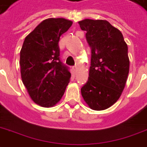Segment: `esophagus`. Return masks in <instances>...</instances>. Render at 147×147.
<instances>
[{
	"mask_svg": "<svg viewBox=\"0 0 147 147\" xmlns=\"http://www.w3.org/2000/svg\"><path fill=\"white\" fill-rule=\"evenodd\" d=\"M77 69H78V67H77L76 65H75V66L72 67V71H73V74L76 73Z\"/></svg>",
	"mask_w": 147,
	"mask_h": 147,
	"instance_id": "esophagus-1",
	"label": "esophagus"
}]
</instances>
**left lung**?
Here are the masks:
<instances>
[{
	"mask_svg": "<svg viewBox=\"0 0 147 147\" xmlns=\"http://www.w3.org/2000/svg\"><path fill=\"white\" fill-rule=\"evenodd\" d=\"M79 24L86 31L91 51L89 77L81 94L90 108L105 110L119 98L127 82V45L122 32L107 20L85 19Z\"/></svg>",
	"mask_w": 147,
	"mask_h": 147,
	"instance_id": "8db88e82",
	"label": "left lung"
}]
</instances>
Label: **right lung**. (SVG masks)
Segmentation results:
<instances>
[{
    "label": "right lung",
    "instance_id": "add662e5",
    "mask_svg": "<svg viewBox=\"0 0 147 147\" xmlns=\"http://www.w3.org/2000/svg\"><path fill=\"white\" fill-rule=\"evenodd\" d=\"M71 24L64 18L47 19L24 39L20 53L21 79L31 98L41 107L56 105L70 81L69 67L59 59V41Z\"/></svg>",
    "mask_w": 147,
    "mask_h": 147
}]
</instances>
